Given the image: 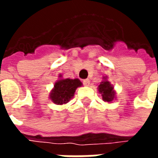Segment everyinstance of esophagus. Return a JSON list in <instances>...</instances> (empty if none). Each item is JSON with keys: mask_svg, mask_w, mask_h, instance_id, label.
I'll use <instances>...</instances> for the list:
<instances>
[{"mask_svg": "<svg viewBox=\"0 0 158 158\" xmlns=\"http://www.w3.org/2000/svg\"><path fill=\"white\" fill-rule=\"evenodd\" d=\"M83 84H84V85L88 86L89 85V79H84V80H83Z\"/></svg>", "mask_w": 158, "mask_h": 158, "instance_id": "34e87169", "label": "esophagus"}]
</instances>
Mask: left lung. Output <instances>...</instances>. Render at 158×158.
<instances>
[{"label":"left lung","instance_id":"left-lung-1","mask_svg":"<svg viewBox=\"0 0 158 158\" xmlns=\"http://www.w3.org/2000/svg\"><path fill=\"white\" fill-rule=\"evenodd\" d=\"M98 90L102 96L104 102H111L115 96V92L113 90V87L108 81H102L98 86Z\"/></svg>","mask_w":158,"mask_h":158}]
</instances>
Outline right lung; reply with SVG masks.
<instances>
[{"label":"right lung","mask_w":158,"mask_h":158,"mask_svg":"<svg viewBox=\"0 0 158 158\" xmlns=\"http://www.w3.org/2000/svg\"><path fill=\"white\" fill-rule=\"evenodd\" d=\"M81 85L82 83L78 79H60L55 84L50 97L57 105L65 104L73 98L75 89Z\"/></svg>","instance_id":"obj_1"}]
</instances>
